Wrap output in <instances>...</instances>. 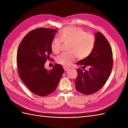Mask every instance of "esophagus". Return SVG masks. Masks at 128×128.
<instances>
[{"label":"esophagus","instance_id":"34e87169","mask_svg":"<svg viewBox=\"0 0 128 128\" xmlns=\"http://www.w3.org/2000/svg\"><path fill=\"white\" fill-rule=\"evenodd\" d=\"M63 68H64V71H65V72H66V71H68V70H69L68 68H66V66H63Z\"/></svg>","mask_w":128,"mask_h":128}]
</instances>
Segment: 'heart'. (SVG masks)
I'll return each instance as SVG.
<instances>
[{
  "instance_id": "obj_1",
  "label": "heart",
  "mask_w": 128,
  "mask_h": 128,
  "mask_svg": "<svg viewBox=\"0 0 128 128\" xmlns=\"http://www.w3.org/2000/svg\"><path fill=\"white\" fill-rule=\"evenodd\" d=\"M59 38H56L51 42L53 52L58 54L62 50V42L69 43V53H62L57 56L58 64L69 66L74 61L75 56L78 59L88 58L94 51L96 45V38L94 34L86 32L84 29L75 26H68L62 30Z\"/></svg>"
}]
</instances>
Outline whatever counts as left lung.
I'll return each mask as SVG.
<instances>
[{
  "mask_svg": "<svg viewBox=\"0 0 128 128\" xmlns=\"http://www.w3.org/2000/svg\"><path fill=\"white\" fill-rule=\"evenodd\" d=\"M95 38L96 45L91 55L77 62L81 68L77 69L75 88L86 95L93 94L102 88L113 68V53L109 42L100 32L96 33Z\"/></svg>",
  "mask_w": 128,
  "mask_h": 128,
  "instance_id": "obj_1",
  "label": "left lung"
}]
</instances>
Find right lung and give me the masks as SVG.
I'll return each mask as SVG.
<instances>
[{"instance_id":"right-lung-1","label":"right lung","mask_w":128,"mask_h":128,"mask_svg":"<svg viewBox=\"0 0 128 128\" xmlns=\"http://www.w3.org/2000/svg\"><path fill=\"white\" fill-rule=\"evenodd\" d=\"M57 31L38 28L30 32L21 40L17 52L19 77L31 92L37 96H48L56 90L64 72L60 64L47 70L45 62L50 60V47Z\"/></svg>"}]
</instances>
